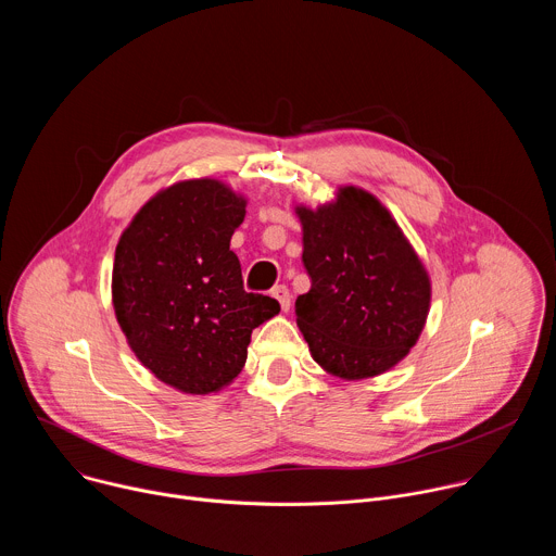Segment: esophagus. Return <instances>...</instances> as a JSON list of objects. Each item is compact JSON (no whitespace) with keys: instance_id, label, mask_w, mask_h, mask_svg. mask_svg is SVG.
<instances>
[{"instance_id":"esophagus-1","label":"esophagus","mask_w":556,"mask_h":556,"mask_svg":"<svg viewBox=\"0 0 556 556\" xmlns=\"http://www.w3.org/2000/svg\"><path fill=\"white\" fill-rule=\"evenodd\" d=\"M273 296L279 301V305H281L283 312L290 309V290H288L286 286H277V288L273 290Z\"/></svg>"}]
</instances>
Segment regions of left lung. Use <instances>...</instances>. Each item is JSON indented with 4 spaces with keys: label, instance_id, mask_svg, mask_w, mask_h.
<instances>
[{
    "label": "left lung",
    "instance_id": "left-lung-1",
    "mask_svg": "<svg viewBox=\"0 0 556 556\" xmlns=\"http://www.w3.org/2000/svg\"><path fill=\"white\" fill-rule=\"evenodd\" d=\"M312 288L296 299V326L319 367L343 380L374 378L418 343L431 277L389 208L343 185L316 208L296 204Z\"/></svg>",
    "mask_w": 556,
    "mask_h": 556
}]
</instances>
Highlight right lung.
<instances>
[{
  "label": "right lung",
  "mask_w": 556,
  "mask_h": 556,
  "mask_svg": "<svg viewBox=\"0 0 556 556\" xmlns=\"http://www.w3.org/2000/svg\"><path fill=\"white\" fill-rule=\"evenodd\" d=\"M247 195L217 178L151 195L116 244L112 305L129 350L157 380L217 393L242 371L251 334L279 303L244 290L230 237Z\"/></svg>",
  "instance_id": "add662e5"
}]
</instances>
